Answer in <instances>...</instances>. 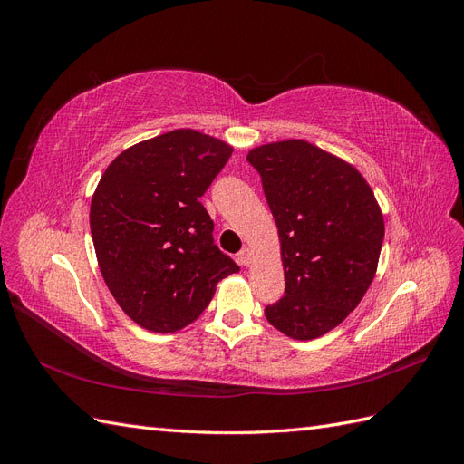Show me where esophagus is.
<instances>
[{"label": "esophagus", "mask_w": 464, "mask_h": 464, "mask_svg": "<svg viewBox=\"0 0 464 464\" xmlns=\"http://www.w3.org/2000/svg\"><path fill=\"white\" fill-rule=\"evenodd\" d=\"M237 263H240L242 266H247L251 263V251L247 247H244L240 254H237Z\"/></svg>", "instance_id": "esophagus-1"}]
</instances>
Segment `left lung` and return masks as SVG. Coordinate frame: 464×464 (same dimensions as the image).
I'll use <instances>...</instances> for the list:
<instances>
[{
    "label": "left lung",
    "mask_w": 464,
    "mask_h": 464,
    "mask_svg": "<svg viewBox=\"0 0 464 464\" xmlns=\"http://www.w3.org/2000/svg\"><path fill=\"white\" fill-rule=\"evenodd\" d=\"M247 160L276 222L286 280L265 317L290 339H317L372 285L385 236L382 207L353 164L304 139L259 145Z\"/></svg>",
    "instance_id": "obj_1"
}]
</instances>
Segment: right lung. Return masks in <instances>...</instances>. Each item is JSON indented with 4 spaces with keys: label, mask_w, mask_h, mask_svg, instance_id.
<instances>
[{
    "label": "right lung",
    "mask_w": 464,
    "mask_h": 464,
    "mask_svg": "<svg viewBox=\"0 0 464 464\" xmlns=\"http://www.w3.org/2000/svg\"><path fill=\"white\" fill-rule=\"evenodd\" d=\"M232 150L217 137L174 130L120 152L98 181L91 201L98 266L139 327H188L220 280L240 271L215 246L199 201Z\"/></svg>",
    "instance_id": "1"
}]
</instances>
